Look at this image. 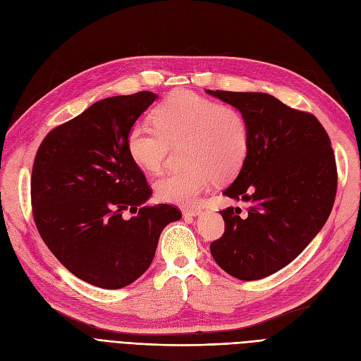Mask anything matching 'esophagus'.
<instances>
[{
	"label": "esophagus",
	"mask_w": 361,
	"mask_h": 361,
	"mask_svg": "<svg viewBox=\"0 0 361 361\" xmlns=\"http://www.w3.org/2000/svg\"><path fill=\"white\" fill-rule=\"evenodd\" d=\"M183 216H190L195 217L201 213V207H188V208H183L181 210Z\"/></svg>",
	"instance_id": "1"
}]
</instances>
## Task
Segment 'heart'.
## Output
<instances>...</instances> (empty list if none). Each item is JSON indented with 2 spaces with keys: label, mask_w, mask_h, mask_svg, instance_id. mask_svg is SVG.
Listing matches in <instances>:
<instances>
[{
  "label": "heart",
  "mask_w": 361,
  "mask_h": 361,
  "mask_svg": "<svg viewBox=\"0 0 361 361\" xmlns=\"http://www.w3.org/2000/svg\"><path fill=\"white\" fill-rule=\"evenodd\" d=\"M154 126L133 124L126 136L127 153L148 172L164 168L171 145L184 142L188 166L154 183L160 201L193 205L214 177L226 180L240 171L249 149V127L243 114L189 90L173 91L153 114Z\"/></svg>",
  "instance_id": "1"
}]
</instances>
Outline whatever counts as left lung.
<instances>
[{
  "label": "left lung",
  "instance_id": "8db88e82",
  "mask_svg": "<svg viewBox=\"0 0 361 361\" xmlns=\"http://www.w3.org/2000/svg\"><path fill=\"white\" fill-rule=\"evenodd\" d=\"M207 92L237 108L249 127L246 160L224 192L247 212H220L225 232L210 250L228 274L258 281L294 261L327 222L337 189L331 142L315 115L265 92Z\"/></svg>",
  "mask_w": 361,
  "mask_h": 361
}]
</instances>
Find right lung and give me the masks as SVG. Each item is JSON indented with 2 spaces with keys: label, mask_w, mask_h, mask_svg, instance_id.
<instances>
[{
  "label": "right lung",
  "mask_w": 361,
  "mask_h": 361,
  "mask_svg": "<svg viewBox=\"0 0 361 361\" xmlns=\"http://www.w3.org/2000/svg\"><path fill=\"white\" fill-rule=\"evenodd\" d=\"M157 94L139 91L96 102L51 130L31 173V205L46 246L80 281L120 289L154 258L177 207L147 205L153 193L127 153L126 136ZM134 214L126 219L122 213Z\"/></svg>",
  "instance_id": "obj_1"
}]
</instances>
